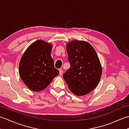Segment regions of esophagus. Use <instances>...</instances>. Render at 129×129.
<instances>
[{
    "label": "esophagus",
    "instance_id": "obj_1",
    "mask_svg": "<svg viewBox=\"0 0 129 129\" xmlns=\"http://www.w3.org/2000/svg\"><path fill=\"white\" fill-rule=\"evenodd\" d=\"M62 73H63V70L61 69H59V75L60 76H61L62 75Z\"/></svg>",
    "mask_w": 129,
    "mask_h": 129
}]
</instances>
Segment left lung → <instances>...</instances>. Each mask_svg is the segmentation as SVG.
I'll use <instances>...</instances> for the list:
<instances>
[{
    "mask_svg": "<svg viewBox=\"0 0 129 129\" xmlns=\"http://www.w3.org/2000/svg\"><path fill=\"white\" fill-rule=\"evenodd\" d=\"M70 67L63 78L70 90L78 96L88 94L99 82L102 69L98 55L89 43L74 40L67 45Z\"/></svg>",
    "mask_w": 129,
    "mask_h": 129,
    "instance_id": "obj_1",
    "label": "left lung"
}]
</instances>
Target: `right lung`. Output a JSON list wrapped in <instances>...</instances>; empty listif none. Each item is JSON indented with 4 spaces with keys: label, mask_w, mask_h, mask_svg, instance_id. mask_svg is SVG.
Listing matches in <instances>:
<instances>
[{
    "label": "right lung",
    "mask_w": 129,
    "mask_h": 129,
    "mask_svg": "<svg viewBox=\"0 0 129 129\" xmlns=\"http://www.w3.org/2000/svg\"><path fill=\"white\" fill-rule=\"evenodd\" d=\"M52 46L43 40H37L24 53L19 67V75L28 88L34 91L44 89L59 75L51 56Z\"/></svg>",
    "instance_id": "1"
}]
</instances>
